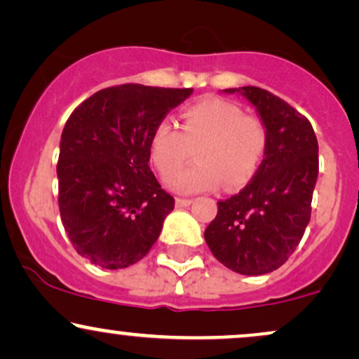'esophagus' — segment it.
<instances>
[{"instance_id": "34e87169", "label": "esophagus", "mask_w": 359, "mask_h": 359, "mask_svg": "<svg viewBox=\"0 0 359 359\" xmlns=\"http://www.w3.org/2000/svg\"><path fill=\"white\" fill-rule=\"evenodd\" d=\"M192 198H182V197H177L175 198V207H189L192 204Z\"/></svg>"}]
</instances>
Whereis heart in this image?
I'll list each match as a JSON object with an SVG mask.
<instances>
[{
	"label": "heart",
	"mask_w": 359,
	"mask_h": 359,
	"mask_svg": "<svg viewBox=\"0 0 359 359\" xmlns=\"http://www.w3.org/2000/svg\"><path fill=\"white\" fill-rule=\"evenodd\" d=\"M180 130L163 120L154 128L149 152L162 175H170L196 150V166L176 172L165 180L177 194H201L224 187L237 191L257 174L267 150L266 125L245 116L236 103L219 97L185 107Z\"/></svg>",
	"instance_id": "b5f03b06"
}]
</instances>
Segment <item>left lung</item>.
Masks as SVG:
<instances>
[{"label": "left lung", "mask_w": 359, "mask_h": 359, "mask_svg": "<svg viewBox=\"0 0 359 359\" xmlns=\"http://www.w3.org/2000/svg\"><path fill=\"white\" fill-rule=\"evenodd\" d=\"M239 93L266 125L267 150L237 196L217 202V215L204 232L210 252L244 276L273 273L303 239L318 180V140L309 120L289 103L257 86L226 88Z\"/></svg>", "instance_id": "left-lung-1"}]
</instances>
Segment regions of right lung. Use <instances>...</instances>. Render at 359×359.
I'll return each instance as SVG.
<instances>
[{
	"mask_svg": "<svg viewBox=\"0 0 359 359\" xmlns=\"http://www.w3.org/2000/svg\"><path fill=\"white\" fill-rule=\"evenodd\" d=\"M192 88L125 83L100 90L65 123L58 205L76 252L103 269H123L149 254L174 197L150 170L154 128Z\"/></svg>",
	"mask_w": 359,
	"mask_h": 359,
	"instance_id": "add662e5",
	"label": "right lung"
}]
</instances>
